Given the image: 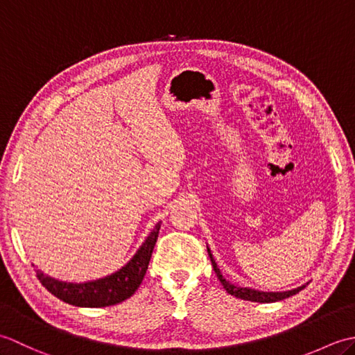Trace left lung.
Listing matches in <instances>:
<instances>
[{"instance_id": "obj_1", "label": "left lung", "mask_w": 355, "mask_h": 355, "mask_svg": "<svg viewBox=\"0 0 355 355\" xmlns=\"http://www.w3.org/2000/svg\"><path fill=\"white\" fill-rule=\"evenodd\" d=\"M209 252V256H210V261H212V266H214V270L215 273L218 276V279H220L224 290L227 291L229 294H232V296H235L238 299H244V300H252V302H262V304H268V302H276V300H282V299H286L293 296V294L299 293L300 290L305 288V285L299 286V288H294L291 291H284V293H263V291H256V290H252V288H239V286H235L229 284L225 279L223 277V275L220 273V268L216 267V262L215 259L212 258V254H210V250L207 248Z\"/></svg>"}]
</instances>
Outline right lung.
<instances>
[{
  "instance_id": "add662e5",
  "label": "right lung",
  "mask_w": 355,
  "mask_h": 355,
  "mask_svg": "<svg viewBox=\"0 0 355 355\" xmlns=\"http://www.w3.org/2000/svg\"><path fill=\"white\" fill-rule=\"evenodd\" d=\"M160 224H157L145 243L134 254V258L120 268L116 273L107 276L99 281L87 284H67L56 279L45 276L42 271L35 270L40 282L47 288L53 296L64 300L67 304L76 306L101 308L123 302L137 291L150 261V254L157 243Z\"/></svg>"
}]
</instances>
